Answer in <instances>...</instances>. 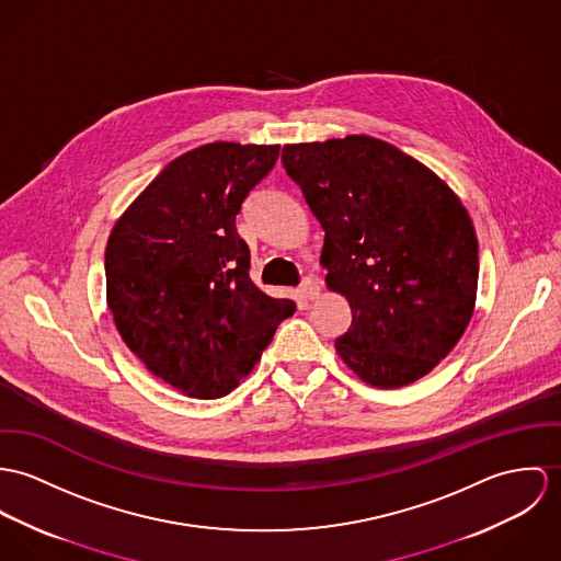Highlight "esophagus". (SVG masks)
<instances>
[{
  "mask_svg": "<svg viewBox=\"0 0 561 561\" xmlns=\"http://www.w3.org/2000/svg\"><path fill=\"white\" fill-rule=\"evenodd\" d=\"M299 290H301L304 299H316V297H318V293H320V286H318V282H316L313 277H304V282H301Z\"/></svg>",
  "mask_w": 561,
  "mask_h": 561,
  "instance_id": "34e87169",
  "label": "esophagus"
}]
</instances>
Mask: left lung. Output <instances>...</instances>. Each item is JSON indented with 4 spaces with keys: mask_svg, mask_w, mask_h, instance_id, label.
<instances>
[{
    "mask_svg": "<svg viewBox=\"0 0 561 561\" xmlns=\"http://www.w3.org/2000/svg\"><path fill=\"white\" fill-rule=\"evenodd\" d=\"M282 163L324 232L327 286L351 306L337 355L382 389L431 373L476 306L478 239L460 199L368 135L288 144Z\"/></svg>",
    "mask_w": 561,
    "mask_h": 561,
    "instance_id": "left-lung-1",
    "label": "left lung"
}]
</instances>
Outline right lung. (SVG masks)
Returning <instances> with one entry per match:
<instances>
[{
    "mask_svg": "<svg viewBox=\"0 0 561 561\" xmlns=\"http://www.w3.org/2000/svg\"><path fill=\"white\" fill-rule=\"evenodd\" d=\"M279 146L215 141L174 159L126 208L105 250L107 304L126 346L193 398L230 393L260 362L290 299L250 277L237 215Z\"/></svg>",
    "mask_w": 561,
    "mask_h": 561,
    "instance_id": "1",
    "label": "right lung"
}]
</instances>
